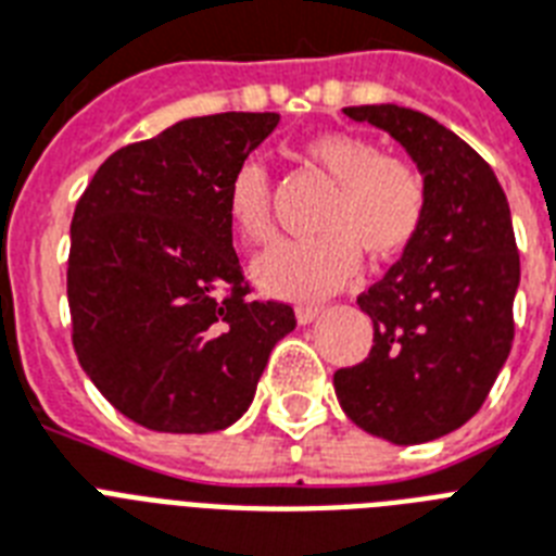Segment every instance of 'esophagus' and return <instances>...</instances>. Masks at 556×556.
<instances>
[{"instance_id": "34e87169", "label": "esophagus", "mask_w": 556, "mask_h": 556, "mask_svg": "<svg viewBox=\"0 0 556 556\" xmlns=\"http://www.w3.org/2000/svg\"><path fill=\"white\" fill-rule=\"evenodd\" d=\"M323 305H296V323H312L314 317H320Z\"/></svg>"}]
</instances>
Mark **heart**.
<instances>
[{"instance_id": "heart-1", "label": "heart", "mask_w": 556, "mask_h": 556, "mask_svg": "<svg viewBox=\"0 0 556 556\" xmlns=\"http://www.w3.org/2000/svg\"><path fill=\"white\" fill-rule=\"evenodd\" d=\"M303 159L329 178L312 239L282 242L253 262V277L268 294L320 300L361 268V253L375 265L401 260L424 230L430 210L427 176L415 161L389 155L378 141L355 132H323L303 143ZM274 185L260 161L236 169L227 187V216L244 242L274 239Z\"/></svg>"}]
</instances>
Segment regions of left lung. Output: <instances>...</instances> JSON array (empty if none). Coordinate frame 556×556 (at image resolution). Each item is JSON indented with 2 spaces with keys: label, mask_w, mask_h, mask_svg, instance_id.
<instances>
[{
  "label": "left lung",
  "mask_w": 556,
  "mask_h": 556,
  "mask_svg": "<svg viewBox=\"0 0 556 556\" xmlns=\"http://www.w3.org/2000/svg\"><path fill=\"white\" fill-rule=\"evenodd\" d=\"M395 138L424 169L430 210L418 242L357 296L369 357L334 371L343 413L392 444H421L470 421L514 343L519 251L491 164L424 112L343 109Z\"/></svg>",
  "instance_id": "left-lung-1"
}]
</instances>
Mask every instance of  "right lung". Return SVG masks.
I'll return each instance as SVG.
<instances>
[{
    "label": "right lung",
    "instance_id": "obj_1",
    "mask_svg": "<svg viewBox=\"0 0 556 556\" xmlns=\"http://www.w3.org/2000/svg\"><path fill=\"white\" fill-rule=\"evenodd\" d=\"M274 112L178 121L112 152L72 218L68 308L83 371L147 430L216 432L251 406L294 308L251 300L227 187Z\"/></svg>",
    "mask_w": 556,
    "mask_h": 556
}]
</instances>
